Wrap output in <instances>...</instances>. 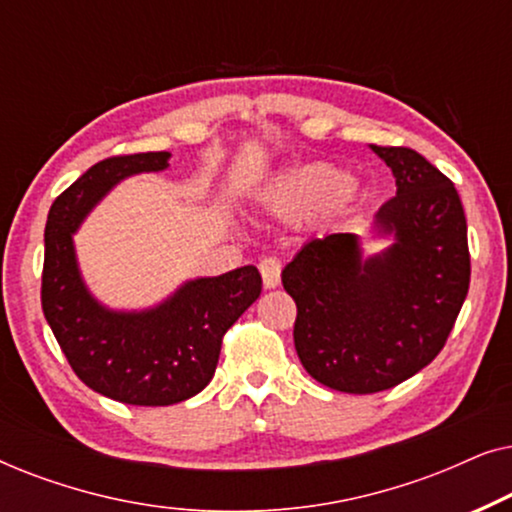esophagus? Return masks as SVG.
<instances>
[{
  "instance_id": "1",
  "label": "esophagus",
  "mask_w": 512,
  "mask_h": 512,
  "mask_svg": "<svg viewBox=\"0 0 512 512\" xmlns=\"http://www.w3.org/2000/svg\"><path fill=\"white\" fill-rule=\"evenodd\" d=\"M258 270H261L265 289H275L279 284V277H282V263H279L275 256H265L263 261L258 263Z\"/></svg>"
}]
</instances>
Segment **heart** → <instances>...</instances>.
<instances>
[{"instance_id":"obj_1","label":"heart","mask_w":512,"mask_h":512,"mask_svg":"<svg viewBox=\"0 0 512 512\" xmlns=\"http://www.w3.org/2000/svg\"><path fill=\"white\" fill-rule=\"evenodd\" d=\"M352 195L345 174L326 163H307L284 174L263 188L261 200L268 212L284 219L317 214Z\"/></svg>"}]
</instances>
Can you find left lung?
I'll list each match as a JSON object with an SVG mask.
<instances>
[{"label": "left lung", "mask_w": 512, "mask_h": 512, "mask_svg": "<svg viewBox=\"0 0 512 512\" xmlns=\"http://www.w3.org/2000/svg\"><path fill=\"white\" fill-rule=\"evenodd\" d=\"M396 177L375 214L394 235L363 258L359 237L307 242L282 272L296 300L293 342L314 380L345 394H375L419 373L445 347L471 284L466 216L438 167L405 146H370Z\"/></svg>", "instance_id": "8db88e82"}]
</instances>
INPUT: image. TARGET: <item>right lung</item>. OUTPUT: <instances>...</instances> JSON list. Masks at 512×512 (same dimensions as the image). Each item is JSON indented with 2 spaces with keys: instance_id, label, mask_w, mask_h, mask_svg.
I'll list each match as a JSON object with an SVG mask.
<instances>
[{
  "instance_id": "right-lung-1",
  "label": "right lung",
  "mask_w": 512,
  "mask_h": 512,
  "mask_svg": "<svg viewBox=\"0 0 512 512\" xmlns=\"http://www.w3.org/2000/svg\"><path fill=\"white\" fill-rule=\"evenodd\" d=\"M170 153L111 156L60 193L44 230L41 307L62 354L97 394L128 405H172L200 394L214 377L223 335L261 296L254 265L200 277L142 312L97 303L76 265L72 235L118 181L160 172Z\"/></svg>"
}]
</instances>
